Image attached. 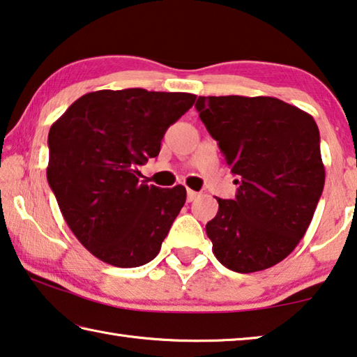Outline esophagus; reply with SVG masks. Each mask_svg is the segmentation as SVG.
<instances>
[{"label": "esophagus", "mask_w": 357, "mask_h": 357, "mask_svg": "<svg viewBox=\"0 0 357 357\" xmlns=\"http://www.w3.org/2000/svg\"><path fill=\"white\" fill-rule=\"evenodd\" d=\"M198 195H200V193H198V192L192 190V189H187V202H193V200H197Z\"/></svg>", "instance_id": "1"}]
</instances>
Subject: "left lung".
Returning a JSON list of instances; mask_svg holds the SVG:
<instances>
[{
  "label": "left lung",
  "instance_id": "obj_1",
  "mask_svg": "<svg viewBox=\"0 0 357 357\" xmlns=\"http://www.w3.org/2000/svg\"><path fill=\"white\" fill-rule=\"evenodd\" d=\"M195 108L239 176L236 198H217L206 223L214 255L234 273L268 269L299 244L323 193L315 119L266 96H200Z\"/></svg>",
  "mask_w": 357,
  "mask_h": 357
}]
</instances>
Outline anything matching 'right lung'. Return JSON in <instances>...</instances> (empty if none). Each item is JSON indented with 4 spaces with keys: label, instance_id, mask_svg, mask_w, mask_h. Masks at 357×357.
Returning a JSON list of instances; mask_svg holds the SVG:
<instances>
[{
    "label": "right lung",
    "instance_id": "add662e5",
    "mask_svg": "<svg viewBox=\"0 0 357 357\" xmlns=\"http://www.w3.org/2000/svg\"><path fill=\"white\" fill-rule=\"evenodd\" d=\"M197 96L142 88L88 93L48 132L47 179L75 238L96 258L137 268L157 257L185 203V187L140 181L167 129Z\"/></svg>",
    "mask_w": 357,
    "mask_h": 357
}]
</instances>
